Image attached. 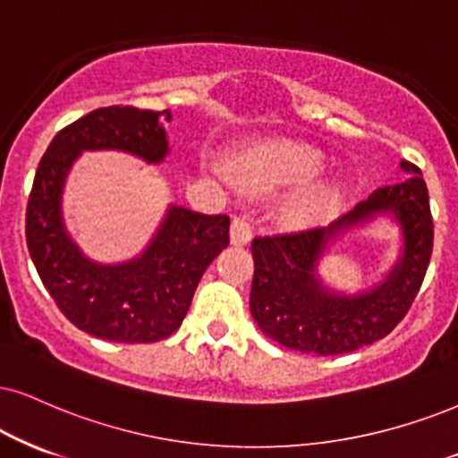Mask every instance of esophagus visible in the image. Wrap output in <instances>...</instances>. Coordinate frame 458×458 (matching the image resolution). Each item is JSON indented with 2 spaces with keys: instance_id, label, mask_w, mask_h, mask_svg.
<instances>
[{
  "instance_id": "1",
  "label": "esophagus",
  "mask_w": 458,
  "mask_h": 458,
  "mask_svg": "<svg viewBox=\"0 0 458 458\" xmlns=\"http://www.w3.org/2000/svg\"><path fill=\"white\" fill-rule=\"evenodd\" d=\"M252 240V227L244 216H235L231 220V242L235 246H244Z\"/></svg>"
}]
</instances>
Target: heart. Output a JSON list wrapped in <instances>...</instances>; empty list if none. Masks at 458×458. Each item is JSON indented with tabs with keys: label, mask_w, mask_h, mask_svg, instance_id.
I'll list each match as a JSON object with an SVG mask.
<instances>
[{
	"label": "heart",
	"mask_w": 458,
	"mask_h": 458,
	"mask_svg": "<svg viewBox=\"0 0 458 458\" xmlns=\"http://www.w3.org/2000/svg\"><path fill=\"white\" fill-rule=\"evenodd\" d=\"M231 165L242 184L265 191L308 182L323 169V157L308 146L272 140L240 152ZM337 199H340V184L327 180L303 191L295 199L293 214L299 220H318L335 208Z\"/></svg>",
	"instance_id": "heart-1"
}]
</instances>
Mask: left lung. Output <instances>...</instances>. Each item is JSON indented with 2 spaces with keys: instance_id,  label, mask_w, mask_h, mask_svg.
I'll use <instances>...</instances> for the list:
<instances>
[{
  "instance_id": "8db88e82",
  "label": "left lung",
  "mask_w": 458,
  "mask_h": 458,
  "mask_svg": "<svg viewBox=\"0 0 458 458\" xmlns=\"http://www.w3.org/2000/svg\"><path fill=\"white\" fill-rule=\"evenodd\" d=\"M410 178L382 186L323 229L252 240L255 278L250 312L265 335L306 354H346L386 337L419 295L433 250V218L420 169L399 163ZM377 216L403 231V252L387 278L354 296L329 290L318 261L337 237Z\"/></svg>"
}]
</instances>
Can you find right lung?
I'll return each mask as SVG.
<instances>
[{
	"mask_svg": "<svg viewBox=\"0 0 458 458\" xmlns=\"http://www.w3.org/2000/svg\"><path fill=\"white\" fill-rule=\"evenodd\" d=\"M169 110L110 106L61 129L39 161L27 201L25 235L39 278L67 320L95 337L123 344L165 340L182 325L203 272L229 244V216L169 206L142 255L98 263L78 248L64 223V189L84 150H121L161 163Z\"/></svg>",
	"mask_w": 458,
	"mask_h": 458,
	"instance_id": "add662e5",
	"label": "right lung"
}]
</instances>
